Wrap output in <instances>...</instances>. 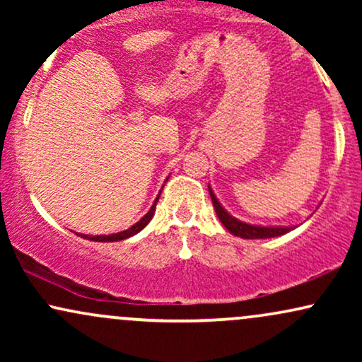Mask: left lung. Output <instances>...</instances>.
I'll use <instances>...</instances> for the list:
<instances>
[{
  "mask_svg": "<svg viewBox=\"0 0 362 362\" xmlns=\"http://www.w3.org/2000/svg\"><path fill=\"white\" fill-rule=\"evenodd\" d=\"M209 194H211V201H213L214 211L218 214L219 221L223 223V226L230 231L231 235L240 236V238H247V240H260V238H274V236H281L289 233L291 230H294L296 226H260V224H250L236 219L235 216H231L226 209L221 206V202L216 199V195L213 192L209 185Z\"/></svg>",
  "mask_w": 362,
  "mask_h": 362,
  "instance_id": "left-lung-1",
  "label": "left lung"
}]
</instances>
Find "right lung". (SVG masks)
I'll use <instances>...</instances> for the list:
<instances>
[{"instance_id":"add662e5","label":"right lung","mask_w":362,"mask_h":362,"mask_svg":"<svg viewBox=\"0 0 362 362\" xmlns=\"http://www.w3.org/2000/svg\"><path fill=\"white\" fill-rule=\"evenodd\" d=\"M167 180H168V178H167ZM160 194H161V190H160ZM160 194L156 195L155 202H153V206H151V209H149L148 213L144 214L138 223H134L131 228H127V230L119 231V233H112V235H95V236H91V235H80V236H81V238L91 240V242H120V240L131 238V236H134L136 233H139V231L143 230V228H146V224L151 221V218H153V216H155L156 202H158V199H160Z\"/></svg>"}]
</instances>
